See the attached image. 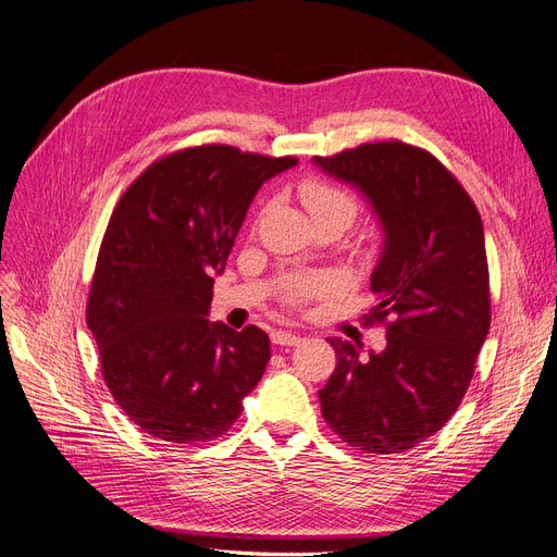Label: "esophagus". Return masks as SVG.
I'll return each mask as SVG.
<instances>
[{
  "label": "esophagus",
  "instance_id": "esophagus-1",
  "mask_svg": "<svg viewBox=\"0 0 557 557\" xmlns=\"http://www.w3.org/2000/svg\"><path fill=\"white\" fill-rule=\"evenodd\" d=\"M271 341L275 345H284V347H290V345H300L302 343V336L300 334H294V332H284V330H277L271 334Z\"/></svg>",
  "mask_w": 557,
  "mask_h": 557
}]
</instances>
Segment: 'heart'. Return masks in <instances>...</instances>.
I'll return each instance as SVG.
<instances>
[{
  "mask_svg": "<svg viewBox=\"0 0 557 557\" xmlns=\"http://www.w3.org/2000/svg\"><path fill=\"white\" fill-rule=\"evenodd\" d=\"M300 200L305 202L311 219L323 214H341L349 223L357 214V200L352 196L318 178H309L300 185ZM336 286L338 282L332 275H294L284 284V296L290 302H305L318 296L334 294Z\"/></svg>",
  "mask_w": 557,
  "mask_h": 557,
  "instance_id": "obj_1",
  "label": "heart"
}]
</instances>
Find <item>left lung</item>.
Segmentation results:
<instances>
[{
  "label": "left lung",
  "mask_w": 557,
  "mask_h": 557,
  "mask_svg": "<svg viewBox=\"0 0 557 557\" xmlns=\"http://www.w3.org/2000/svg\"><path fill=\"white\" fill-rule=\"evenodd\" d=\"M311 162L357 189L382 230L370 315L388 318L382 352L327 338L336 370L318 393L323 418L361 451L411 449L456 413L490 332L479 210L431 153L401 141Z\"/></svg>",
  "instance_id": "left-lung-1"
}]
</instances>
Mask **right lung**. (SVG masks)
<instances>
[{"label": "right lung", "mask_w": 557, "mask_h": 557, "mask_svg": "<svg viewBox=\"0 0 557 557\" xmlns=\"http://www.w3.org/2000/svg\"><path fill=\"white\" fill-rule=\"evenodd\" d=\"M232 146H194L153 162L126 189L103 234L87 300L106 384L156 441L223 435L271 359L269 334L208 320L259 187L296 166Z\"/></svg>", "instance_id": "obj_1"}]
</instances>
